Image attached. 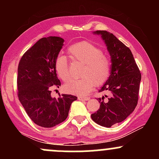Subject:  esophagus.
<instances>
[{
    "instance_id": "34e87169",
    "label": "esophagus",
    "mask_w": 159,
    "mask_h": 159,
    "mask_svg": "<svg viewBox=\"0 0 159 159\" xmlns=\"http://www.w3.org/2000/svg\"><path fill=\"white\" fill-rule=\"evenodd\" d=\"M78 99L79 100H82V101H88L90 99L89 97H85V96H78Z\"/></svg>"
}]
</instances>
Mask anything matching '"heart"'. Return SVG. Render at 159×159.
<instances>
[{
    "mask_svg": "<svg viewBox=\"0 0 159 159\" xmlns=\"http://www.w3.org/2000/svg\"><path fill=\"white\" fill-rule=\"evenodd\" d=\"M70 59L83 63L79 79L70 78L66 82L64 90L69 93L85 95L93 89L95 84L102 85L111 74V62L97 45L88 41L71 45L67 48ZM54 68L58 76L66 81L69 76L68 60L58 54L54 60Z\"/></svg>",
    "mask_w": 159,
    "mask_h": 159,
    "instance_id": "1",
    "label": "heart"
}]
</instances>
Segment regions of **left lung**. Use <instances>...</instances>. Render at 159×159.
Instances as JSON below:
<instances>
[{
	"label": "left lung",
	"instance_id": "obj_1",
	"mask_svg": "<svg viewBox=\"0 0 159 159\" xmlns=\"http://www.w3.org/2000/svg\"><path fill=\"white\" fill-rule=\"evenodd\" d=\"M105 40L111 58V75L99 92L109 91L98 98L100 107L91 115L95 123L110 128L121 123L132 114L138 105L141 74L131 50L113 34L97 30Z\"/></svg>",
	"mask_w": 159,
	"mask_h": 159
}]
</instances>
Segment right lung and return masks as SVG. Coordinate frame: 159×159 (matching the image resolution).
Listing matches in <instances>:
<instances>
[{
  "instance_id": "add662e5",
  "label": "right lung",
  "mask_w": 159,
  "mask_h": 159,
  "mask_svg": "<svg viewBox=\"0 0 159 159\" xmlns=\"http://www.w3.org/2000/svg\"><path fill=\"white\" fill-rule=\"evenodd\" d=\"M64 40L57 36L43 37L21 57L18 66V97L29 117L36 125L52 128L63 123L69 114L71 104L77 97L60 95L51 96L52 90L61 81L57 76L54 60Z\"/></svg>"
}]
</instances>
